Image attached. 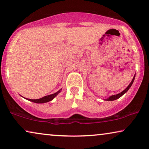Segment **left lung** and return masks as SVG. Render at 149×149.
Masks as SVG:
<instances>
[{"label": "left lung", "instance_id": "left-lung-1", "mask_svg": "<svg viewBox=\"0 0 149 149\" xmlns=\"http://www.w3.org/2000/svg\"><path fill=\"white\" fill-rule=\"evenodd\" d=\"M135 77H136V74L134 76L133 79H132V81H131V83H130V85H128V86H127V87H126V88H125V89H124V90H123V91H121V93H118V94L111 95V96H109V97H108V98L105 99L104 100H107V101H113V100H117V99H118V98H119L120 97H121L122 95H123V94H125V93L126 92H127V91L128 90H129V89L130 88V87H131L132 84H133L134 79H135Z\"/></svg>", "mask_w": 149, "mask_h": 149}]
</instances>
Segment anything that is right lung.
Here are the masks:
<instances>
[{"instance_id": "obj_1", "label": "right lung", "mask_w": 149, "mask_h": 149, "mask_svg": "<svg viewBox=\"0 0 149 149\" xmlns=\"http://www.w3.org/2000/svg\"><path fill=\"white\" fill-rule=\"evenodd\" d=\"M61 91H62V89H60V90L57 91V92L53 93V94H50V95H46V96L42 97H41V98H40V99H36V100L28 99V98H26V99L30 101V102H34V103H37V104L46 103V102H48L52 101V100L54 99L55 97H56L57 95H58L59 93L61 92Z\"/></svg>"}]
</instances>
